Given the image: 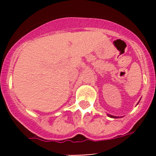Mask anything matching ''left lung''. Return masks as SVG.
<instances>
[{
    "label": "left lung",
    "instance_id": "obj_1",
    "mask_svg": "<svg viewBox=\"0 0 156 156\" xmlns=\"http://www.w3.org/2000/svg\"><path fill=\"white\" fill-rule=\"evenodd\" d=\"M109 115L110 117H112V118H116V117H115V116H113V115Z\"/></svg>",
    "mask_w": 156,
    "mask_h": 156
}]
</instances>
